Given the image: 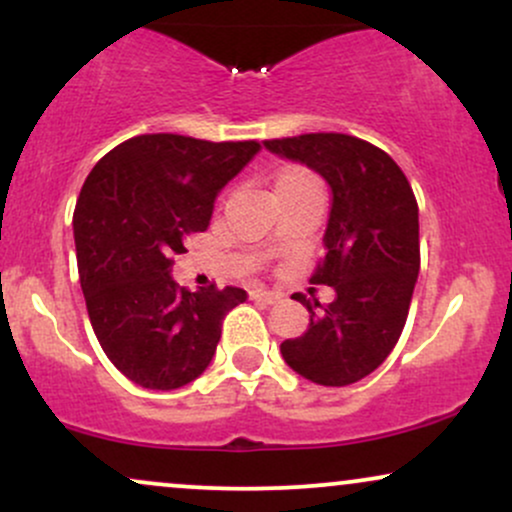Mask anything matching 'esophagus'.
Returning a JSON list of instances; mask_svg holds the SVG:
<instances>
[{
  "label": "esophagus",
  "instance_id": "obj_1",
  "mask_svg": "<svg viewBox=\"0 0 512 512\" xmlns=\"http://www.w3.org/2000/svg\"><path fill=\"white\" fill-rule=\"evenodd\" d=\"M250 298L257 303L264 305H274L276 301H281V293L279 291H267V289H255L250 291Z\"/></svg>",
  "mask_w": 512,
  "mask_h": 512
}]
</instances>
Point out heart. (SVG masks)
Masks as SVG:
<instances>
[{"label": "heart", "mask_w": 512, "mask_h": 512, "mask_svg": "<svg viewBox=\"0 0 512 512\" xmlns=\"http://www.w3.org/2000/svg\"><path fill=\"white\" fill-rule=\"evenodd\" d=\"M303 178H310V175L303 173V170H289V173L281 175V180L276 182V185H281V182H291V180H303Z\"/></svg>", "instance_id": "heart-1"}]
</instances>
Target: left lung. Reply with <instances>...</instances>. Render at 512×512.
<instances>
[{
	"mask_svg": "<svg viewBox=\"0 0 512 512\" xmlns=\"http://www.w3.org/2000/svg\"><path fill=\"white\" fill-rule=\"evenodd\" d=\"M269 154L303 163L330 185L325 257L310 284L332 286L305 334L281 342L286 366L310 383L344 387L373 373L395 349L419 279V207L407 175L378 146L349 134H301L262 142Z\"/></svg>",
	"mask_w": 512,
	"mask_h": 512,
	"instance_id": "left-lung-1",
	"label": "left lung"
}]
</instances>
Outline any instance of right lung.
Returning a JSON list of instances; mask_svg holds the SVG:
<instances>
[{
	"instance_id": "1",
	"label": "right lung",
	"mask_w": 512,
	"mask_h": 512,
	"mask_svg": "<svg viewBox=\"0 0 512 512\" xmlns=\"http://www.w3.org/2000/svg\"><path fill=\"white\" fill-rule=\"evenodd\" d=\"M257 151V142L142 134L88 173L74 209L81 291L98 342L132 383L168 392L197 380L223 317L248 298L236 286L180 289L170 272Z\"/></svg>"
}]
</instances>
